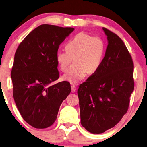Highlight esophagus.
<instances>
[{
    "mask_svg": "<svg viewBox=\"0 0 147 147\" xmlns=\"http://www.w3.org/2000/svg\"><path fill=\"white\" fill-rule=\"evenodd\" d=\"M76 91V87L74 85H71V91L72 93H74Z\"/></svg>",
    "mask_w": 147,
    "mask_h": 147,
    "instance_id": "34e87169",
    "label": "esophagus"
}]
</instances>
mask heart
<instances>
[{
	"label": "heart",
	"instance_id": "1",
	"mask_svg": "<svg viewBox=\"0 0 147 147\" xmlns=\"http://www.w3.org/2000/svg\"><path fill=\"white\" fill-rule=\"evenodd\" d=\"M65 52L56 53V61L60 70L66 72L75 60V64L63 75L64 81L77 83L83 79L87 73H95L102 63L105 52V44L98 37H93L85 33H79L65 44Z\"/></svg>",
	"mask_w": 147,
	"mask_h": 147
}]
</instances>
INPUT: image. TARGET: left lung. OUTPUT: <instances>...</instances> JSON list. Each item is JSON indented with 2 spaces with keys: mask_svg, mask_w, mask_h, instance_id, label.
I'll use <instances>...</instances> for the list:
<instances>
[{
  "mask_svg": "<svg viewBox=\"0 0 147 147\" xmlns=\"http://www.w3.org/2000/svg\"><path fill=\"white\" fill-rule=\"evenodd\" d=\"M107 44L97 71L79 87L81 125L101 134L114 127L127 112L134 90L133 62L123 41L103 27Z\"/></svg>",
  "mask_w": 147,
  "mask_h": 147,
  "instance_id": "obj_1",
  "label": "left lung"
}]
</instances>
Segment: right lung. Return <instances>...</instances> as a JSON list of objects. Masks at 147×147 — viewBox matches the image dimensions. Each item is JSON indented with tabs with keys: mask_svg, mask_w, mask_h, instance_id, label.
Masks as SVG:
<instances>
[{
	"mask_svg": "<svg viewBox=\"0 0 147 147\" xmlns=\"http://www.w3.org/2000/svg\"><path fill=\"white\" fill-rule=\"evenodd\" d=\"M75 30L72 27L41 25L31 31L17 48L11 70L13 97L27 123L46 128L55 122L70 84L59 78L56 55L60 44Z\"/></svg>",
	"mask_w": 147,
	"mask_h": 147,
	"instance_id": "1",
	"label": "right lung"
}]
</instances>
